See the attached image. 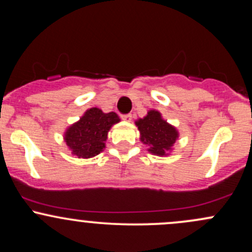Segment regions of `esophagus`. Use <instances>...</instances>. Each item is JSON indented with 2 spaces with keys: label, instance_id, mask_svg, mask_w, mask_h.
I'll list each match as a JSON object with an SVG mask.
<instances>
[{
  "label": "esophagus",
  "instance_id": "34e87169",
  "mask_svg": "<svg viewBox=\"0 0 252 252\" xmlns=\"http://www.w3.org/2000/svg\"><path fill=\"white\" fill-rule=\"evenodd\" d=\"M121 118H122V119H124V121L130 122V121H131V118H133V115H131V113H126V115H122V116H121Z\"/></svg>",
  "mask_w": 252,
  "mask_h": 252
}]
</instances>
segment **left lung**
I'll return each instance as SVG.
<instances>
[{
	"mask_svg": "<svg viewBox=\"0 0 252 252\" xmlns=\"http://www.w3.org/2000/svg\"><path fill=\"white\" fill-rule=\"evenodd\" d=\"M135 124L140 130V139L150 147L148 151L153 155L165 156L179 136L176 129L166 123L160 113L155 110L150 111L146 117L140 118Z\"/></svg>",
	"mask_w": 252,
	"mask_h": 252,
	"instance_id": "obj_1",
	"label": "left lung"
}]
</instances>
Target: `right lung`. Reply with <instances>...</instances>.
Returning <instances> with one entry per match:
<instances>
[{
	"label": "right lung",
	"mask_w": 252,
	"mask_h": 252,
	"mask_svg": "<svg viewBox=\"0 0 252 252\" xmlns=\"http://www.w3.org/2000/svg\"><path fill=\"white\" fill-rule=\"evenodd\" d=\"M118 122L119 117L115 112L104 113L99 108L93 107L67 129L65 133L66 145L78 158L94 157L105 147L108 130Z\"/></svg>",
	"instance_id": "right-lung-1"
}]
</instances>
